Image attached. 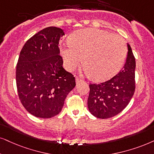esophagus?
Returning a JSON list of instances; mask_svg holds the SVG:
<instances>
[{
	"mask_svg": "<svg viewBox=\"0 0 154 154\" xmlns=\"http://www.w3.org/2000/svg\"><path fill=\"white\" fill-rule=\"evenodd\" d=\"M82 81V79L79 78V77H76L75 79V82H76V84H79V82H81Z\"/></svg>",
	"mask_w": 154,
	"mask_h": 154,
	"instance_id": "1",
	"label": "esophagus"
}]
</instances>
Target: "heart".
<instances>
[{
  "instance_id": "obj_1",
  "label": "heart",
  "mask_w": 154,
  "mask_h": 154,
  "mask_svg": "<svg viewBox=\"0 0 154 154\" xmlns=\"http://www.w3.org/2000/svg\"><path fill=\"white\" fill-rule=\"evenodd\" d=\"M69 45L61 50L64 65L67 70L83 66L91 79L104 81L117 74L127 55L124 39L107 31L96 28L82 29L69 37Z\"/></svg>"
}]
</instances>
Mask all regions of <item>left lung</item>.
Here are the masks:
<instances>
[{"instance_id": "left-lung-1", "label": "left lung", "mask_w": 154, "mask_h": 154, "mask_svg": "<svg viewBox=\"0 0 154 154\" xmlns=\"http://www.w3.org/2000/svg\"><path fill=\"white\" fill-rule=\"evenodd\" d=\"M123 69L109 80L89 85L87 100L89 111L100 119L117 115L129 104L135 91L136 61L131 46Z\"/></svg>"}]
</instances>
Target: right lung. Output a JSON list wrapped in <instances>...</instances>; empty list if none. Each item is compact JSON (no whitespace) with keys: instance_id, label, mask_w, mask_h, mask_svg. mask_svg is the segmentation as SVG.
<instances>
[{"instance_id":"1","label":"right lung","mask_w":154,"mask_h":154,"mask_svg":"<svg viewBox=\"0 0 154 154\" xmlns=\"http://www.w3.org/2000/svg\"><path fill=\"white\" fill-rule=\"evenodd\" d=\"M61 28L48 27L31 37L21 50L16 66V85L23 106L32 115L52 118L62 111L75 87L72 74L63 67L59 41Z\"/></svg>"}]
</instances>
